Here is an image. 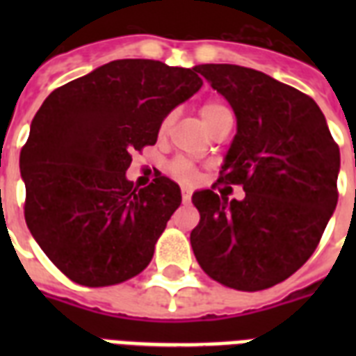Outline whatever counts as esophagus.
Returning <instances> with one entry per match:
<instances>
[{
  "mask_svg": "<svg viewBox=\"0 0 356 356\" xmlns=\"http://www.w3.org/2000/svg\"><path fill=\"white\" fill-rule=\"evenodd\" d=\"M181 194H183V201H184V203H188L190 197H192V190L186 188V186H183V190H181Z\"/></svg>",
  "mask_w": 356,
  "mask_h": 356,
  "instance_id": "obj_1",
  "label": "esophagus"
}]
</instances>
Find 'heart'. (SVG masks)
<instances>
[{
	"instance_id": "heart-1",
	"label": "heart",
	"mask_w": 356,
	"mask_h": 356,
	"mask_svg": "<svg viewBox=\"0 0 356 356\" xmlns=\"http://www.w3.org/2000/svg\"><path fill=\"white\" fill-rule=\"evenodd\" d=\"M223 113H229V108L218 102L205 103L200 111L201 120H203V123H205L207 127ZM170 123H172V116L164 118V122L161 123V133H164V131L170 127ZM170 172H172L173 177L181 179V181H192V179H194V168H192V164H190L188 161H184V159H179V161L173 162L172 166H170Z\"/></svg>"
}]
</instances>
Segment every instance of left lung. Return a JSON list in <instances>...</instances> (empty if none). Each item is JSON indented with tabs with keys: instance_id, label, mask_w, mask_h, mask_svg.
I'll list each match as a JSON object with an SVG mask.
<instances>
[{
	"instance_id": "8db88e82",
	"label": "left lung",
	"mask_w": 356,
	"mask_h": 356,
	"mask_svg": "<svg viewBox=\"0 0 356 356\" xmlns=\"http://www.w3.org/2000/svg\"><path fill=\"white\" fill-rule=\"evenodd\" d=\"M194 70L236 116L220 181L245 192L243 200L194 192L195 259L229 288L275 286L310 259L337 209L340 149L314 99L293 86L234 64Z\"/></svg>"
}]
</instances>
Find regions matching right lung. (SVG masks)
I'll list each match as a JSON object with an SVG mask.
<instances>
[{"mask_svg":"<svg viewBox=\"0 0 356 356\" xmlns=\"http://www.w3.org/2000/svg\"><path fill=\"white\" fill-rule=\"evenodd\" d=\"M194 68L122 58L51 92L19 153L25 222L53 264L83 286H111L149 264L181 188L159 175L134 188L131 155L200 90Z\"/></svg>","mask_w":356,"mask_h":356,"instance_id":"add662e5","label":"right lung"}]
</instances>
